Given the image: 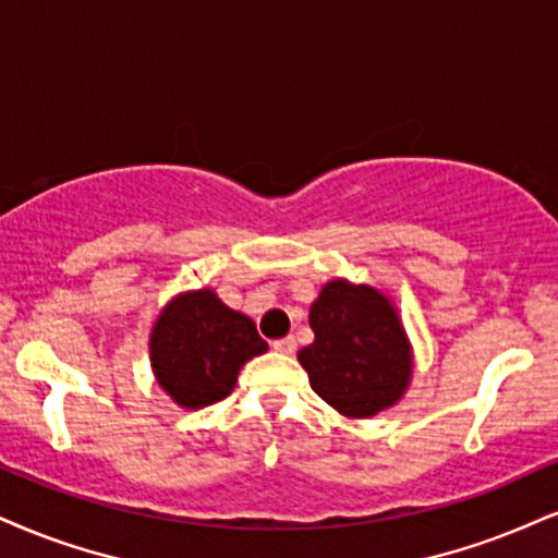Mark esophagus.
Listing matches in <instances>:
<instances>
[{
    "label": "esophagus",
    "instance_id": "obj_1",
    "mask_svg": "<svg viewBox=\"0 0 558 558\" xmlns=\"http://www.w3.org/2000/svg\"><path fill=\"white\" fill-rule=\"evenodd\" d=\"M271 347H274V352H279V354H292L294 349H298V339H294V336H284V339L271 341Z\"/></svg>",
    "mask_w": 558,
    "mask_h": 558
}]
</instances>
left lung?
<instances>
[{
	"mask_svg": "<svg viewBox=\"0 0 558 558\" xmlns=\"http://www.w3.org/2000/svg\"><path fill=\"white\" fill-rule=\"evenodd\" d=\"M315 341L300 349L313 390L341 414L375 416L403 396L411 352L398 315L373 287L336 279L311 307Z\"/></svg>",
	"mask_w": 558,
	"mask_h": 558,
	"instance_id": "8db88e82",
	"label": "left lung"
}]
</instances>
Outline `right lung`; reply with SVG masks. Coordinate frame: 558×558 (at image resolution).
<instances>
[{
  "label": "right lung",
  "mask_w": 558,
  "mask_h": 558,
  "mask_svg": "<svg viewBox=\"0 0 558 558\" xmlns=\"http://www.w3.org/2000/svg\"><path fill=\"white\" fill-rule=\"evenodd\" d=\"M153 367L157 383L185 409H202L232 393L240 367L266 352L256 323L202 290L181 294L155 323Z\"/></svg>",
  "instance_id": "right-lung-1"
}]
</instances>
